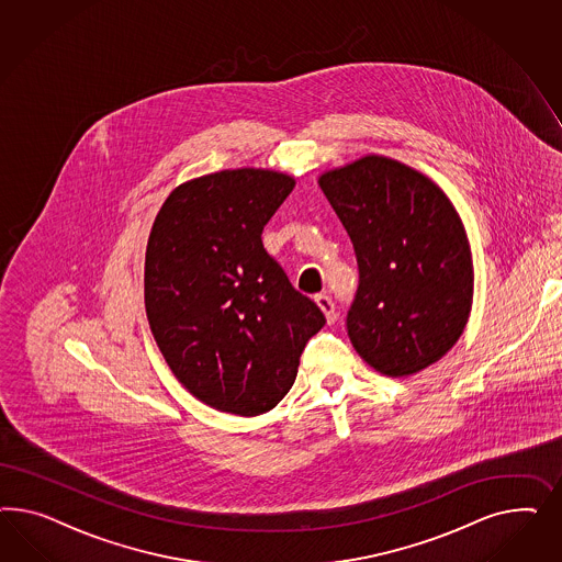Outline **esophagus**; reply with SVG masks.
<instances>
[{
    "instance_id": "esophagus-1",
    "label": "esophagus",
    "mask_w": 562,
    "mask_h": 562,
    "mask_svg": "<svg viewBox=\"0 0 562 562\" xmlns=\"http://www.w3.org/2000/svg\"><path fill=\"white\" fill-rule=\"evenodd\" d=\"M315 303L324 311L327 324H334L336 322V306L331 303V299L327 294H315Z\"/></svg>"
}]
</instances>
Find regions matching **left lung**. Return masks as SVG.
I'll return each mask as SVG.
<instances>
[{"label":"left lung","instance_id":"1","mask_svg":"<svg viewBox=\"0 0 562 562\" xmlns=\"http://www.w3.org/2000/svg\"><path fill=\"white\" fill-rule=\"evenodd\" d=\"M319 188L357 254L348 336L387 376L420 373L460 340L474 299L463 222L426 175L379 154L325 170Z\"/></svg>","mask_w":562,"mask_h":562}]
</instances>
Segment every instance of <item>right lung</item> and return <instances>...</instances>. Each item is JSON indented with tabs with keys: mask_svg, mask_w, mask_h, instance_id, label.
Wrapping results in <instances>:
<instances>
[{
	"mask_svg": "<svg viewBox=\"0 0 562 562\" xmlns=\"http://www.w3.org/2000/svg\"><path fill=\"white\" fill-rule=\"evenodd\" d=\"M294 179L226 169L170 191L154 218L144 303L179 383L210 408L259 416L290 392L322 308L290 284L261 243Z\"/></svg>",
	"mask_w": 562,
	"mask_h": 562,
	"instance_id": "obj_1",
	"label": "right lung"
}]
</instances>
